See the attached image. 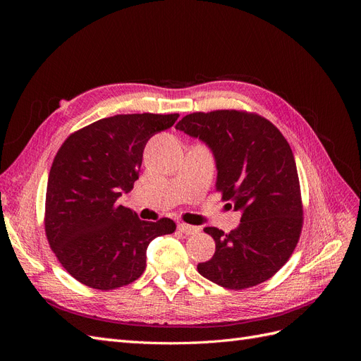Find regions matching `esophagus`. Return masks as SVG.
<instances>
[{"mask_svg": "<svg viewBox=\"0 0 361 361\" xmlns=\"http://www.w3.org/2000/svg\"><path fill=\"white\" fill-rule=\"evenodd\" d=\"M178 231L185 233V235H194V233L199 232V227L191 226V224H185V223H179L178 224Z\"/></svg>", "mask_w": 361, "mask_h": 361, "instance_id": "esophagus-1", "label": "esophagus"}]
</instances>
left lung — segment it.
<instances>
[{"instance_id":"8db88e82","label":"left lung","mask_w":361,"mask_h":361,"mask_svg":"<svg viewBox=\"0 0 361 361\" xmlns=\"http://www.w3.org/2000/svg\"><path fill=\"white\" fill-rule=\"evenodd\" d=\"M176 129L212 150L216 191L243 212L231 233L204 227L215 253L197 271L233 290L267 281L286 264L302 228L300 179L286 138L265 117L236 110L192 113Z\"/></svg>"}]
</instances>
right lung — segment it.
<instances>
[{"label": "right lung", "mask_w": 361, "mask_h": 361, "mask_svg": "<svg viewBox=\"0 0 361 361\" xmlns=\"http://www.w3.org/2000/svg\"><path fill=\"white\" fill-rule=\"evenodd\" d=\"M179 114H117L71 134L49 170L45 232L61 267L82 285L111 290L146 269V250L157 236L176 231L170 218L140 220L117 204L138 179L152 135L171 128Z\"/></svg>", "instance_id": "add662e5"}]
</instances>
